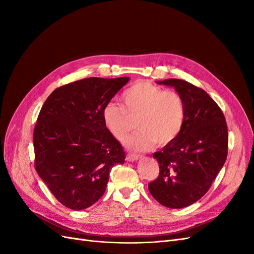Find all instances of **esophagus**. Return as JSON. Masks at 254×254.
Here are the masks:
<instances>
[{
	"label": "esophagus",
	"mask_w": 254,
	"mask_h": 254,
	"mask_svg": "<svg viewBox=\"0 0 254 254\" xmlns=\"http://www.w3.org/2000/svg\"><path fill=\"white\" fill-rule=\"evenodd\" d=\"M141 158L140 155H135V153H128L126 156V160L129 161V162H132V161H136Z\"/></svg>",
	"instance_id": "1"
}]
</instances>
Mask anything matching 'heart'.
<instances>
[{
	"instance_id": "b5f03b06",
	"label": "heart",
	"mask_w": 254,
	"mask_h": 254,
	"mask_svg": "<svg viewBox=\"0 0 254 254\" xmlns=\"http://www.w3.org/2000/svg\"><path fill=\"white\" fill-rule=\"evenodd\" d=\"M123 105L109 102L102 110L104 124L118 141H124L135 127L140 130L126 142L127 147L146 150L157 143L165 146L177 139L186 122V103L176 91L149 81H137L122 94Z\"/></svg>"
}]
</instances>
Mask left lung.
I'll return each mask as SVG.
<instances>
[{
  "label": "left lung",
  "instance_id": "obj_1",
  "mask_svg": "<svg viewBox=\"0 0 254 254\" xmlns=\"http://www.w3.org/2000/svg\"><path fill=\"white\" fill-rule=\"evenodd\" d=\"M157 83L175 88L184 99L187 114L177 139L152 155L160 173L148 190L159 203L181 209L198 201L224 166L228 155L227 123L204 90L182 79Z\"/></svg>",
  "mask_w": 254,
  "mask_h": 254
}]
</instances>
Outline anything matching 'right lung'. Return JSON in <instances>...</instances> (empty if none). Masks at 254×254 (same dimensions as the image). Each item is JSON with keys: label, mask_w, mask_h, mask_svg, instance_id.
<instances>
[{"label": "right lung", "mask_w": 254, "mask_h": 254, "mask_svg": "<svg viewBox=\"0 0 254 254\" xmlns=\"http://www.w3.org/2000/svg\"><path fill=\"white\" fill-rule=\"evenodd\" d=\"M129 77L84 78L54 90L34 130L35 168L57 200L79 211L94 204L113 165L124 164L121 143L104 124V106Z\"/></svg>", "instance_id": "1"}]
</instances>
